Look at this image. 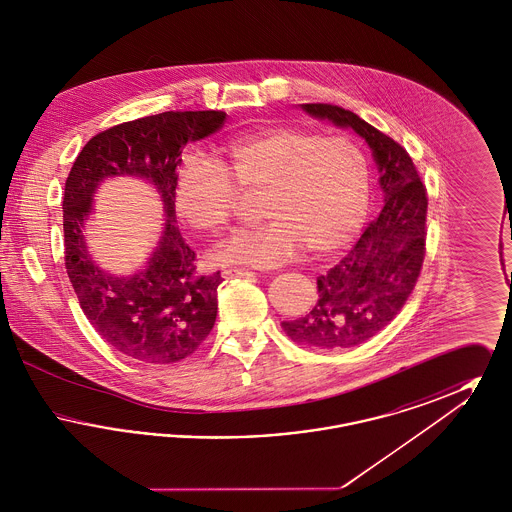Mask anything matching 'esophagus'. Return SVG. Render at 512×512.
Instances as JSON below:
<instances>
[{
    "label": "esophagus",
    "instance_id": "1",
    "mask_svg": "<svg viewBox=\"0 0 512 512\" xmlns=\"http://www.w3.org/2000/svg\"><path fill=\"white\" fill-rule=\"evenodd\" d=\"M222 276H224V278H251L253 272H251V270H245V268L230 267L222 270Z\"/></svg>",
    "mask_w": 512,
    "mask_h": 512
}]
</instances>
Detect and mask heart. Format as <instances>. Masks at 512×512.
Returning <instances> with one entry per match:
<instances>
[{
  "label": "heart",
  "mask_w": 512,
  "mask_h": 512,
  "mask_svg": "<svg viewBox=\"0 0 512 512\" xmlns=\"http://www.w3.org/2000/svg\"><path fill=\"white\" fill-rule=\"evenodd\" d=\"M242 195H263L267 224L217 245V265L272 267L307 247L330 255L351 244L368 211V163L347 136L276 126L238 136L219 159L201 151L182 157L174 207L197 232H219L240 211Z\"/></svg>",
  "instance_id": "1"
}]
</instances>
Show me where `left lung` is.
Instances as JSON below:
<instances>
[{"instance_id": "8db88e82", "label": "left lung", "mask_w": 512, "mask_h": 512, "mask_svg": "<svg viewBox=\"0 0 512 512\" xmlns=\"http://www.w3.org/2000/svg\"><path fill=\"white\" fill-rule=\"evenodd\" d=\"M301 107L365 138L380 172L384 207L340 263L318 276L315 307L282 328L305 347H353L384 330L413 293L426 255L428 194L411 155L393 138L340 105Z\"/></svg>"}]
</instances>
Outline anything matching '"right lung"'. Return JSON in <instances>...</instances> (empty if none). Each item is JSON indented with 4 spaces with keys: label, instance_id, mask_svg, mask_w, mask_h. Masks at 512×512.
Returning <instances> with one entry per match:
<instances>
[{
    "label": "right lung",
    "instance_id": "right-lung-1",
    "mask_svg": "<svg viewBox=\"0 0 512 512\" xmlns=\"http://www.w3.org/2000/svg\"><path fill=\"white\" fill-rule=\"evenodd\" d=\"M224 111H167L122 122L96 134L78 153L65 182V267L74 293L99 336L122 355L153 365L178 363L211 334L217 320L219 272L199 276L195 251L182 238L174 209V176L182 149L211 136ZM109 175L146 177L162 195L166 230L148 265L136 275L101 271L83 240L98 182Z\"/></svg>",
    "mask_w": 512,
    "mask_h": 512
}]
</instances>
